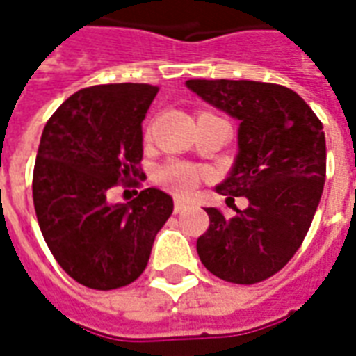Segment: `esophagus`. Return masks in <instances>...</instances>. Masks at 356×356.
I'll list each match as a JSON object with an SVG mask.
<instances>
[{
  "label": "esophagus",
  "mask_w": 356,
  "mask_h": 356,
  "mask_svg": "<svg viewBox=\"0 0 356 356\" xmlns=\"http://www.w3.org/2000/svg\"><path fill=\"white\" fill-rule=\"evenodd\" d=\"M186 208H188V202L183 200V198H175V204H173L175 213H181V211H185Z\"/></svg>",
  "instance_id": "34e87169"
}]
</instances>
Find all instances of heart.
Instances as JSON below:
<instances>
[{
	"mask_svg": "<svg viewBox=\"0 0 356 356\" xmlns=\"http://www.w3.org/2000/svg\"><path fill=\"white\" fill-rule=\"evenodd\" d=\"M202 177H204V171L200 168H196L193 163L177 162V160L162 163L154 175L158 185H162L163 188L175 194H191L198 186Z\"/></svg>",
	"mask_w": 356,
	"mask_h": 356,
	"instance_id": "b5f03b06",
	"label": "heart"
}]
</instances>
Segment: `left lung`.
I'll list each match as a JSON object with an SVG mask.
<instances>
[{"label": "left lung", "mask_w": 356, "mask_h": 356, "mask_svg": "<svg viewBox=\"0 0 356 356\" xmlns=\"http://www.w3.org/2000/svg\"><path fill=\"white\" fill-rule=\"evenodd\" d=\"M186 88L240 122L238 154L216 191L250 202L234 217L206 208L200 261L227 282H261L293 257L318 208L326 177L321 120L296 91L276 83L188 80Z\"/></svg>", "instance_id": "8db88e82"}]
</instances>
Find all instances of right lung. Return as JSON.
I'll use <instances>...</instances> for the list:
<instances>
[{
	"label": "right lung",
	"instance_id": "1",
	"mask_svg": "<svg viewBox=\"0 0 356 356\" xmlns=\"http://www.w3.org/2000/svg\"><path fill=\"white\" fill-rule=\"evenodd\" d=\"M158 88L108 83L68 97L45 124L35 156L34 208L51 254L66 275L93 290L137 280L173 198L145 188L108 204L116 183L139 175L143 120Z\"/></svg>",
	"mask_w": 356,
	"mask_h": 356
}]
</instances>
